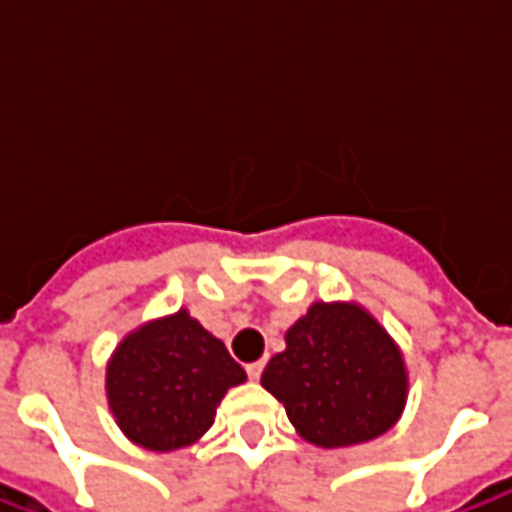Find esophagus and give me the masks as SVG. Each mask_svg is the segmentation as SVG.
<instances>
[{
    "mask_svg": "<svg viewBox=\"0 0 512 512\" xmlns=\"http://www.w3.org/2000/svg\"><path fill=\"white\" fill-rule=\"evenodd\" d=\"M263 367H266V359H257V362H249V365H246V376L252 378V381H257V378L263 376Z\"/></svg>",
    "mask_w": 512,
    "mask_h": 512,
    "instance_id": "esophagus-1",
    "label": "esophagus"
}]
</instances>
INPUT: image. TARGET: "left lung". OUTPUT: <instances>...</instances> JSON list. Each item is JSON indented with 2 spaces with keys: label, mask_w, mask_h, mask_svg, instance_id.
I'll return each instance as SVG.
<instances>
[{
  "label": "left lung",
  "mask_w": 512,
  "mask_h": 512,
  "mask_svg": "<svg viewBox=\"0 0 512 512\" xmlns=\"http://www.w3.org/2000/svg\"><path fill=\"white\" fill-rule=\"evenodd\" d=\"M260 384L318 447H351L386 433L406 403L397 345L356 304H312L285 334Z\"/></svg>",
  "instance_id": "8db88e82"
}]
</instances>
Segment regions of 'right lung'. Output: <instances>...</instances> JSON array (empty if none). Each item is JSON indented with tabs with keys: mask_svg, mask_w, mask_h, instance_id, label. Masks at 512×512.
<instances>
[{
	"mask_svg": "<svg viewBox=\"0 0 512 512\" xmlns=\"http://www.w3.org/2000/svg\"><path fill=\"white\" fill-rule=\"evenodd\" d=\"M244 381V367L222 340L180 310L117 345L106 370V395L128 439L145 450L169 452L200 439L227 389Z\"/></svg>",
	"mask_w": 512,
	"mask_h": 512,
	"instance_id": "add662e5",
	"label": "right lung"
}]
</instances>
